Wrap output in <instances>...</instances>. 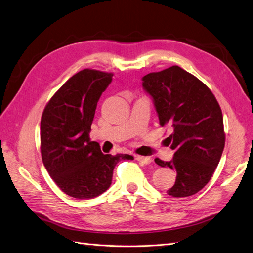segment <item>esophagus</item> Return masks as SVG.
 Returning a JSON list of instances; mask_svg holds the SVG:
<instances>
[{
	"label": "esophagus",
	"mask_w": 253,
	"mask_h": 253,
	"mask_svg": "<svg viewBox=\"0 0 253 253\" xmlns=\"http://www.w3.org/2000/svg\"><path fill=\"white\" fill-rule=\"evenodd\" d=\"M136 160H137V161H138L139 163L145 164V165L150 164V163L152 162V159H151L150 157H141V156H137V157H136Z\"/></svg>",
	"instance_id": "1"
}]
</instances>
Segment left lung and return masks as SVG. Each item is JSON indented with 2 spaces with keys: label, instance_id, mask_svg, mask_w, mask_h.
I'll return each instance as SVG.
<instances>
[{
  "label": "left lung",
  "instance_id": "1",
  "mask_svg": "<svg viewBox=\"0 0 253 253\" xmlns=\"http://www.w3.org/2000/svg\"><path fill=\"white\" fill-rule=\"evenodd\" d=\"M143 88L152 97L160 125L173 131L169 137L173 160H155L177 173L168 194L186 198L198 193L211 179L224 149L219 103L205 84L177 65L147 74Z\"/></svg>",
  "mask_w": 253,
  "mask_h": 253
}]
</instances>
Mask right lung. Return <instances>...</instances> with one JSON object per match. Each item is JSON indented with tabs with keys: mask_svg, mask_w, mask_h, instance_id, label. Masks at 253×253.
<instances>
[{
	"mask_svg": "<svg viewBox=\"0 0 253 253\" xmlns=\"http://www.w3.org/2000/svg\"><path fill=\"white\" fill-rule=\"evenodd\" d=\"M113 74L85 69L50 98L41 120L42 163L57 186L75 199H93L110 187L113 171L130 155H104L89 133L97 102Z\"/></svg>",
	"mask_w": 253,
	"mask_h": 253,
	"instance_id": "add662e5",
	"label": "right lung"
}]
</instances>
